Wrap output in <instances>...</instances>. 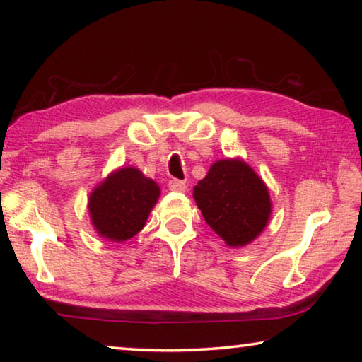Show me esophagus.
Returning a JSON list of instances; mask_svg holds the SVG:
<instances>
[{
    "label": "esophagus",
    "mask_w": 362,
    "mask_h": 362,
    "mask_svg": "<svg viewBox=\"0 0 362 362\" xmlns=\"http://www.w3.org/2000/svg\"><path fill=\"white\" fill-rule=\"evenodd\" d=\"M169 189H170V192H175V193H183L187 189V183L182 182V180L173 179V180H169Z\"/></svg>",
    "instance_id": "1"
}]
</instances>
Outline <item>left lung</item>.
<instances>
[{"label": "left lung", "mask_w": 362, "mask_h": 362, "mask_svg": "<svg viewBox=\"0 0 362 362\" xmlns=\"http://www.w3.org/2000/svg\"><path fill=\"white\" fill-rule=\"evenodd\" d=\"M206 223L231 247L260 235L272 214L268 188L241 159H220L193 188Z\"/></svg>", "instance_id": "1"}]
</instances>
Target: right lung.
<instances>
[{
  "label": "right lung",
  "mask_w": 362,
  "mask_h": 362,
  "mask_svg": "<svg viewBox=\"0 0 362 362\" xmlns=\"http://www.w3.org/2000/svg\"><path fill=\"white\" fill-rule=\"evenodd\" d=\"M158 198V183L139 169H116L89 196L90 222L105 240L127 241L144 228Z\"/></svg>",
  "instance_id": "add662e5"
}]
</instances>
